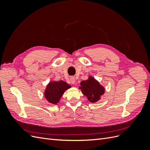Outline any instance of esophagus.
<instances>
[{"mask_svg":"<svg viewBox=\"0 0 150 150\" xmlns=\"http://www.w3.org/2000/svg\"><path fill=\"white\" fill-rule=\"evenodd\" d=\"M70 83L72 84H75L76 83V79L74 78V77H71V78H70Z\"/></svg>","mask_w":150,"mask_h":150,"instance_id":"1","label":"esophagus"}]
</instances>
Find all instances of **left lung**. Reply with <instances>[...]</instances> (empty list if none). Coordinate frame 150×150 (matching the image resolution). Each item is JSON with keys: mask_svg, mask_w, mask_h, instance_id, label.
Masks as SVG:
<instances>
[{"mask_svg": "<svg viewBox=\"0 0 150 150\" xmlns=\"http://www.w3.org/2000/svg\"><path fill=\"white\" fill-rule=\"evenodd\" d=\"M79 88L82 93L93 103L98 101L105 92V89L93 77L89 76L87 80L82 81Z\"/></svg>", "mask_w": 150, "mask_h": 150, "instance_id": "left-lung-1", "label": "left lung"}]
</instances>
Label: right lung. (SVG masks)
<instances>
[{"instance_id":"obj_1","label":"right lung","mask_w":150,"mask_h":150,"mask_svg":"<svg viewBox=\"0 0 150 150\" xmlns=\"http://www.w3.org/2000/svg\"><path fill=\"white\" fill-rule=\"evenodd\" d=\"M71 86L65 81H50L44 91V97L46 100L52 104H57L60 101L62 94Z\"/></svg>"}]
</instances>
